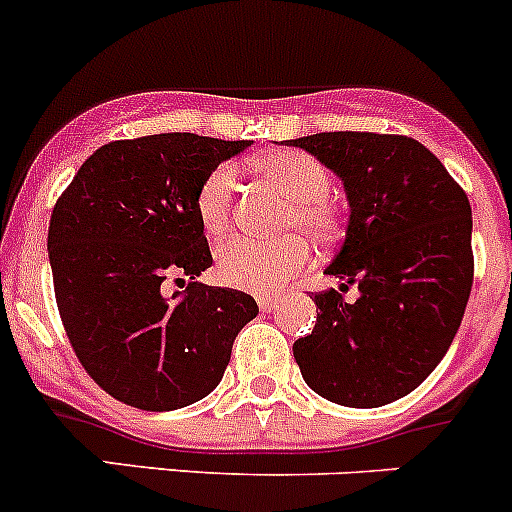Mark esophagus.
Here are the masks:
<instances>
[{"label": "esophagus", "instance_id": "obj_1", "mask_svg": "<svg viewBox=\"0 0 512 512\" xmlns=\"http://www.w3.org/2000/svg\"><path fill=\"white\" fill-rule=\"evenodd\" d=\"M279 304H281V296H279V294L259 296V309H261V311H274Z\"/></svg>", "mask_w": 512, "mask_h": 512}]
</instances>
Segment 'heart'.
I'll return each instance as SVG.
<instances>
[{
    "instance_id": "obj_1",
    "label": "heart",
    "mask_w": 512,
    "mask_h": 512,
    "mask_svg": "<svg viewBox=\"0 0 512 512\" xmlns=\"http://www.w3.org/2000/svg\"><path fill=\"white\" fill-rule=\"evenodd\" d=\"M259 170L284 196L291 198L286 213V228L309 233L314 241H334L342 231V218L329 203L332 173L314 155L301 150H279L259 160ZM238 188V173L233 165L223 163L203 178L196 193V216L203 231L221 236L231 221L233 196ZM309 241L301 233L259 241V238L236 236L223 243L216 253V274L226 286L248 291H276L306 266Z\"/></svg>"
}]
</instances>
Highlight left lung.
Returning a JSON list of instances; mask_svg holds the SVG:
<instances>
[{
	"instance_id": "obj_1",
	"label": "left lung",
	"mask_w": 512,
	"mask_h": 512,
	"mask_svg": "<svg viewBox=\"0 0 512 512\" xmlns=\"http://www.w3.org/2000/svg\"><path fill=\"white\" fill-rule=\"evenodd\" d=\"M306 150L342 180L344 243L314 294L316 324L294 342L304 382L329 402L372 410L420 387L460 329L472 289V211L445 165L417 140L377 133H316Z\"/></svg>"
}]
</instances>
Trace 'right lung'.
I'll return each instance as SVG.
<instances>
[{"label":"right lung","instance_id":"obj_1","mask_svg":"<svg viewBox=\"0 0 512 512\" xmlns=\"http://www.w3.org/2000/svg\"><path fill=\"white\" fill-rule=\"evenodd\" d=\"M251 140L160 133L82 163L47 233L57 309L92 379L130 407H188L221 382L253 296L196 281L213 264L196 193ZM186 292L164 294L168 280Z\"/></svg>","mask_w":512,"mask_h":512}]
</instances>
